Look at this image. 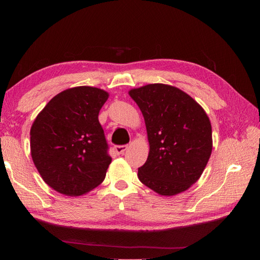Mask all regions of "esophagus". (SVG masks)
I'll return each instance as SVG.
<instances>
[{"mask_svg":"<svg viewBox=\"0 0 260 260\" xmlns=\"http://www.w3.org/2000/svg\"><path fill=\"white\" fill-rule=\"evenodd\" d=\"M127 148H128V146L127 145H116L114 147V151L116 152V154H118L119 155V154H124Z\"/></svg>","mask_w":260,"mask_h":260,"instance_id":"esophagus-1","label":"esophagus"}]
</instances>
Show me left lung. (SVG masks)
Listing matches in <instances>:
<instances>
[{
	"instance_id": "1",
	"label": "left lung",
	"mask_w": 260,
	"mask_h": 260,
	"mask_svg": "<svg viewBox=\"0 0 260 260\" xmlns=\"http://www.w3.org/2000/svg\"><path fill=\"white\" fill-rule=\"evenodd\" d=\"M144 116L150 153L140 181L161 196L183 192L200 178L212 151L209 117L179 88L151 84L129 91Z\"/></svg>"
}]
</instances>
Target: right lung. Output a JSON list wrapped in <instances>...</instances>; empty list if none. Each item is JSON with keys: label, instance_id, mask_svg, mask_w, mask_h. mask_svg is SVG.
<instances>
[{"label": "right lung", "instance_id": "obj_1", "mask_svg": "<svg viewBox=\"0 0 260 260\" xmlns=\"http://www.w3.org/2000/svg\"><path fill=\"white\" fill-rule=\"evenodd\" d=\"M107 98L99 88H70L54 96L33 121V163L57 192L85 194L106 176L112 157L98 115Z\"/></svg>", "mask_w": 260, "mask_h": 260}]
</instances>
